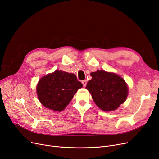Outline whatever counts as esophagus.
<instances>
[{"label": "esophagus", "mask_w": 159, "mask_h": 159, "mask_svg": "<svg viewBox=\"0 0 159 159\" xmlns=\"http://www.w3.org/2000/svg\"><path fill=\"white\" fill-rule=\"evenodd\" d=\"M82 83L83 84V86H86V83H87V80H82Z\"/></svg>", "instance_id": "obj_1"}]
</instances>
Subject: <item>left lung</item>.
I'll list each match as a JSON object with an SVG mask.
<instances>
[{"mask_svg": "<svg viewBox=\"0 0 159 159\" xmlns=\"http://www.w3.org/2000/svg\"><path fill=\"white\" fill-rule=\"evenodd\" d=\"M90 75L92 79L88 82L86 89L101 110L113 111L124 103L128 88L121 76L104 70H97Z\"/></svg>", "mask_w": 159, "mask_h": 159, "instance_id": "1", "label": "left lung"}]
</instances>
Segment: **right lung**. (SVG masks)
I'll list each match as a JSON object with an SVG mask.
<instances>
[{
	"instance_id": "right-lung-1",
	"label": "right lung",
	"mask_w": 159,
	"mask_h": 159,
	"mask_svg": "<svg viewBox=\"0 0 159 159\" xmlns=\"http://www.w3.org/2000/svg\"><path fill=\"white\" fill-rule=\"evenodd\" d=\"M83 84L75 75L55 70L41 79L37 85L39 100L45 107L56 111L65 109Z\"/></svg>"
}]
</instances>
